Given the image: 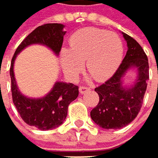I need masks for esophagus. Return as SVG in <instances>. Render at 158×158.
I'll list each match as a JSON object with an SVG mask.
<instances>
[{"mask_svg":"<svg viewBox=\"0 0 158 158\" xmlns=\"http://www.w3.org/2000/svg\"><path fill=\"white\" fill-rule=\"evenodd\" d=\"M89 90H90V88L89 87H86V86H81L80 87V93L81 94H85Z\"/></svg>","mask_w":158,"mask_h":158,"instance_id":"1","label":"esophagus"}]
</instances>
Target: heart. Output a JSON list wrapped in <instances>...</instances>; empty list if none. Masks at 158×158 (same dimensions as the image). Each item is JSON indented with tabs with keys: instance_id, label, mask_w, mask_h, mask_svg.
<instances>
[{
	"instance_id": "b5f03b06",
	"label": "heart",
	"mask_w": 158,
	"mask_h": 158,
	"mask_svg": "<svg viewBox=\"0 0 158 158\" xmlns=\"http://www.w3.org/2000/svg\"><path fill=\"white\" fill-rule=\"evenodd\" d=\"M70 51L63 49L61 62L64 72L76 78L86 67L96 81H104L112 76L121 63L124 46L121 39L114 33L96 27L77 30L69 40Z\"/></svg>"
}]
</instances>
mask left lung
<instances>
[{
	"label": "left lung",
	"mask_w": 158,
	"mask_h": 158,
	"mask_svg": "<svg viewBox=\"0 0 158 158\" xmlns=\"http://www.w3.org/2000/svg\"><path fill=\"white\" fill-rule=\"evenodd\" d=\"M128 45L127 53L115 74L94 91L99 95L97 106L91 111L92 119L101 128L121 129L139 114L149 80L148 58L142 46L122 32ZM131 66L138 68V80L131 88L122 86V77Z\"/></svg>",
	"instance_id": "8db88e82"
}]
</instances>
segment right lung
<instances>
[{
  "instance_id": "1",
  "label": "right lung",
  "mask_w": 158,
  "mask_h": 158,
  "mask_svg": "<svg viewBox=\"0 0 158 158\" xmlns=\"http://www.w3.org/2000/svg\"><path fill=\"white\" fill-rule=\"evenodd\" d=\"M62 24H45L35 28L19 44L12 58L10 66L11 91L13 102L21 118L29 126L40 131H48L60 126L67 116L69 104L78 95V87L72 83L56 82L52 90L43 98L31 99L20 94L17 89L15 75L14 62L16 54L25 47L40 43L51 48L56 54L62 49L64 31Z\"/></svg>"
}]
</instances>
